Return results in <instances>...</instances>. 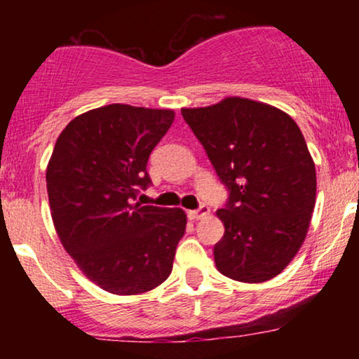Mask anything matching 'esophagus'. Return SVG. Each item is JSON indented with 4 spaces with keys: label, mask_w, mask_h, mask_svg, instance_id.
Segmentation results:
<instances>
[{
    "label": "esophagus",
    "mask_w": 359,
    "mask_h": 359,
    "mask_svg": "<svg viewBox=\"0 0 359 359\" xmlns=\"http://www.w3.org/2000/svg\"><path fill=\"white\" fill-rule=\"evenodd\" d=\"M209 214V208L208 205H201L199 209H194V211H189V217H191V219H194V221H197V219H203V217H205Z\"/></svg>",
    "instance_id": "34e87169"
}]
</instances>
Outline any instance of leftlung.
Returning a JSON list of instances; mask_svg holds the SVG:
<instances>
[{
    "label": "left lung",
    "instance_id": "1",
    "mask_svg": "<svg viewBox=\"0 0 359 359\" xmlns=\"http://www.w3.org/2000/svg\"><path fill=\"white\" fill-rule=\"evenodd\" d=\"M182 116L229 192L216 212L224 224L217 270L246 283L277 277L306 240L316 205V165L297 123L245 97L184 108Z\"/></svg>",
    "mask_w": 359,
    "mask_h": 359
}]
</instances>
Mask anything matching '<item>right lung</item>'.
<instances>
[{"label": "right lung", "instance_id": "add662e5", "mask_svg": "<svg viewBox=\"0 0 359 359\" xmlns=\"http://www.w3.org/2000/svg\"><path fill=\"white\" fill-rule=\"evenodd\" d=\"M172 109L108 104L74 118L47 167L52 219L90 282L137 295L165 282L187 217L137 203L151 184L148 156L174 123Z\"/></svg>", "mask_w": 359, "mask_h": 359}]
</instances>
